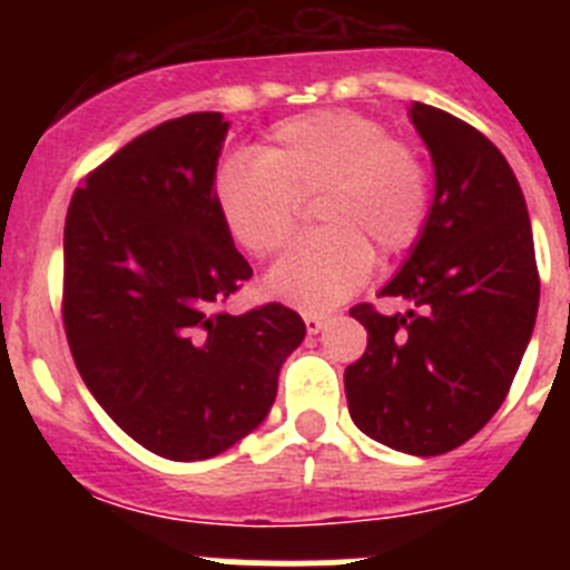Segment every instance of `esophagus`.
<instances>
[{
    "instance_id": "34e87169",
    "label": "esophagus",
    "mask_w": 570,
    "mask_h": 570,
    "mask_svg": "<svg viewBox=\"0 0 570 570\" xmlns=\"http://www.w3.org/2000/svg\"><path fill=\"white\" fill-rule=\"evenodd\" d=\"M302 320H305V328H308V334H320V331L328 325V316L325 314H302Z\"/></svg>"
}]
</instances>
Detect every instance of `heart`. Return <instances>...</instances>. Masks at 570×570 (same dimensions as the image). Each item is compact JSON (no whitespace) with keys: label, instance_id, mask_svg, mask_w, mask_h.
<instances>
[{"label":"heart","instance_id":"heart-1","mask_svg":"<svg viewBox=\"0 0 570 570\" xmlns=\"http://www.w3.org/2000/svg\"><path fill=\"white\" fill-rule=\"evenodd\" d=\"M214 203L242 250L268 256L294 234L296 199L316 194L322 225L291 245L265 276L274 299L331 311L371 274L374 250L394 256L420 239L431 185L416 150L354 110L282 119L259 156L234 154L214 174Z\"/></svg>","mask_w":570,"mask_h":570}]
</instances>
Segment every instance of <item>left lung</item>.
<instances>
[{"label":"left lung","mask_w":570,"mask_h":570,"mask_svg":"<svg viewBox=\"0 0 570 570\" xmlns=\"http://www.w3.org/2000/svg\"><path fill=\"white\" fill-rule=\"evenodd\" d=\"M434 163L425 228L380 291L414 308L351 311L367 331L345 394L362 434L414 456L448 454L502 405L533 334L540 274L525 196L491 139L431 105L407 108Z\"/></svg>","instance_id":"obj_1"}]
</instances>
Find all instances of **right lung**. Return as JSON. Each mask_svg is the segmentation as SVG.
I'll use <instances>...</instances> for the list:
<instances>
[{"mask_svg": "<svg viewBox=\"0 0 570 570\" xmlns=\"http://www.w3.org/2000/svg\"><path fill=\"white\" fill-rule=\"evenodd\" d=\"M230 122L156 125L73 194L65 219V334L85 385L165 460L223 454L262 425L305 322L279 302L225 314L250 279L214 203Z\"/></svg>", "mask_w": 570, "mask_h": 570, "instance_id": "1", "label": "right lung"}]
</instances>
